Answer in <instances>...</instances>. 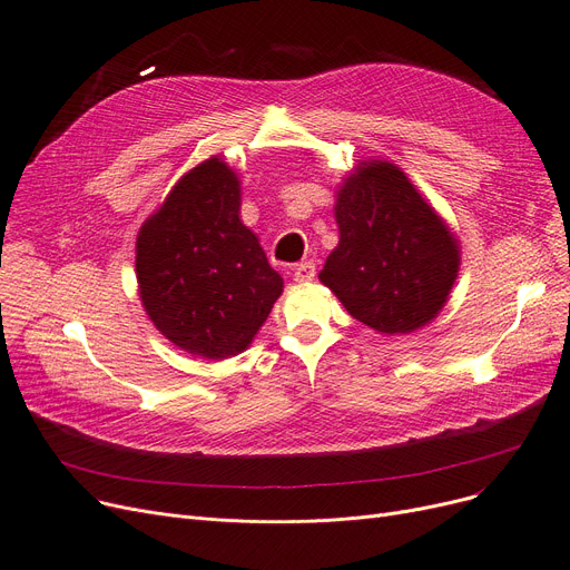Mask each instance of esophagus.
Instances as JSON below:
<instances>
[{
    "label": "esophagus",
    "instance_id": "obj_1",
    "mask_svg": "<svg viewBox=\"0 0 570 570\" xmlns=\"http://www.w3.org/2000/svg\"><path fill=\"white\" fill-rule=\"evenodd\" d=\"M314 275H316V265H314L312 261H305V263H301V265H295V267H293V279H295L297 284H307V282H312V279H314Z\"/></svg>",
    "mask_w": 570,
    "mask_h": 570
}]
</instances>
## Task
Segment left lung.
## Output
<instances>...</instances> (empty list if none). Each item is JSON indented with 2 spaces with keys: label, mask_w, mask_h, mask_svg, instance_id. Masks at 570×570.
Listing matches in <instances>:
<instances>
[{
  "label": "left lung",
  "mask_w": 570,
  "mask_h": 570,
  "mask_svg": "<svg viewBox=\"0 0 570 570\" xmlns=\"http://www.w3.org/2000/svg\"><path fill=\"white\" fill-rule=\"evenodd\" d=\"M340 243L318 279L346 312L381 335H409L432 323L460 273V239L383 159L357 161L337 187Z\"/></svg>",
  "instance_id": "left-lung-1"
}]
</instances>
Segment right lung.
I'll return each instance as SVG.
<instances>
[{"instance_id":"right-lung-1","label":"right lung","mask_w":570,"mask_h":570,"mask_svg":"<svg viewBox=\"0 0 570 570\" xmlns=\"http://www.w3.org/2000/svg\"><path fill=\"white\" fill-rule=\"evenodd\" d=\"M237 173L209 157L187 170L136 237V279L157 331L191 355L243 353L284 291L258 235L239 219Z\"/></svg>"}]
</instances>
